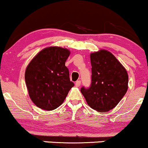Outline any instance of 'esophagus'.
Masks as SVG:
<instances>
[{
	"instance_id": "34e87169",
	"label": "esophagus",
	"mask_w": 148,
	"mask_h": 148,
	"mask_svg": "<svg viewBox=\"0 0 148 148\" xmlns=\"http://www.w3.org/2000/svg\"><path fill=\"white\" fill-rule=\"evenodd\" d=\"M75 86L76 87H79L81 86V81H76L75 83Z\"/></svg>"
}]
</instances>
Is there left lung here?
<instances>
[{
    "instance_id": "1",
    "label": "left lung",
    "mask_w": 148,
    "mask_h": 148,
    "mask_svg": "<svg viewBox=\"0 0 148 148\" xmlns=\"http://www.w3.org/2000/svg\"><path fill=\"white\" fill-rule=\"evenodd\" d=\"M91 84L81 92L92 109L106 112L113 109L126 94L127 70L111 52L100 50L90 54Z\"/></svg>"
}]
</instances>
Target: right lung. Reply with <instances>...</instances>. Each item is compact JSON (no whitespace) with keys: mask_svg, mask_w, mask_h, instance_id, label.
<instances>
[{"mask_svg":"<svg viewBox=\"0 0 148 148\" xmlns=\"http://www.w3.org/2000/svg\"><path fill=\"white\" fill-rule=\"evenodd\" d=\"M70 52L58 47L44 49L26 67L25 81L28 94L39 108L52 111L60 106L74 86L65 62Z\"/></svg>","mask_w":148,"mask_h":148,"instance_id":"right-lung-1","label":"right lung"}]
</instances>
